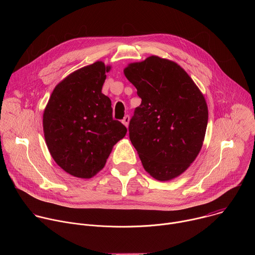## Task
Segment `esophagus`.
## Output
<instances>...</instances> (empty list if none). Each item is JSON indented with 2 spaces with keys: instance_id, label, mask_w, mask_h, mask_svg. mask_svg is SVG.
I'll return each instance as SVG.
<instances>
[{
  "instance_id": "obj_1",
  "label": "esophagus",
  "mask_w": 255,
  "mask_h": 255,
  "mask_svg": "<svg viewBox=\"0 0 255 255\" xmlns=\"http://www.w3.org/2000/svg\"><path fill=\"white\" fill-rule=\"evenodd\" d=\"M129 121H130V117H129L128 115H126V116L124 117V119L122 120V123H123L126 127H128V125H129Z\"/></svg>"
}]
</instances>
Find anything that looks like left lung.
<instances>
[{
    "label": "left lung",
    "instance_id": "left-lung-1",
    "mask_svg": "<svg viewBox=\"0 0 255 255\" xmlns=\"http://www.w3.org/2000/svg\"><path fill=\"white\" fill-rule=\"evenodd\" d=\"M142 102L129 124V137L144 169L171 180L197 158L208 124L204 95L176 62L151 55L124 68Z\"/></svg>",
    "mask_w": 255,
    "mask_h": 255
}]
</instances>
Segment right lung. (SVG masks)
I'll return each mask as SVG.
<instances>
[{"label":"right lung","instance_id":"obj_1","mask_svg":"<svg viewBox=\"0 0 255 255\" xmlns=\"http://www.w3.org/2000/svg\"><path fill=\"white\" fill-rule=\"evenodd\" d=\"M103 61L75 70L54 88L43 113V132L54 161L67 173L91 178L106 164L127 128L112 116L111 100L102 93Z\"/></svg>","mask_w":255,"mask_h":255}]
</instances>
